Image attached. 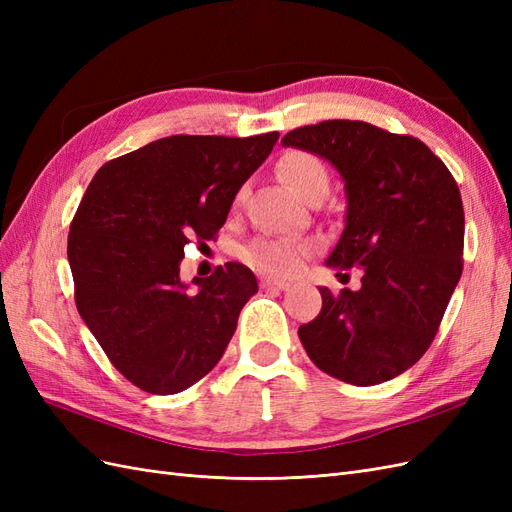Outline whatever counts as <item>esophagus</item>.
Instances as JSON below:
<instances>
[{"label": "esophagus", "mask_w": 512, "mask_h": 512, "mask_svg": "<svg viewBox=\"0 0 512 512\" xmlns=\"http://www.w3.org/2000/svg\"><path fill=\"white\" fill-rule=\"evenodd\" d=\"M260 286L265 288V290H286V288H290V282H286V280H273V277H267V280L260 282Z\"/></svg>", "instance_id": "1"}]
</instances>
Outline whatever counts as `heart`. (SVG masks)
<instances>
[{
	"mask_svg": "<svg viewBox=\"0 0 512 512\" xmlns=\"http://www.w3.org/2000/svg\"><path fill=\"white\" fill-rule=\"evenodd\" d=\"M277 170H280V175L286 179L290 188L305 200L329 192V168L314 153L292 149L284 153L280 164H277ZM241 200L243 190L237 192L235 203H241ZM314 252L316 243L309 239L258 237L243 247L241 256L247 265H252L260 273L286 277L297 273Z\"/></svg>",
	"mask_w": 512,
	"mask_h": 512,
	"instance_id": "b5f03b06",
	"label": "heart"
}]
</instances>
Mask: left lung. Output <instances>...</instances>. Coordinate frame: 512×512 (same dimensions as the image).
<instances>
[{"mask_svg": "<svg viewBox=\"0 0 512 512\" xmlns=\"http://www.w3.org/2000/svg\"><path fill=\"white\" fill-rule=\"evenodd\" d=\"M282 143L318 153L344 177L346 228L327 265L363 273L356 292L320 288V314L299 327L307 356L356 386L404 374L431 346L463 271L457 181L423 141L367 121H320Z\"/></svg>", "mask_w": 512, "mask_h": 512, "instance_id": "obj_1", "label": "left lung"}]
</instances>
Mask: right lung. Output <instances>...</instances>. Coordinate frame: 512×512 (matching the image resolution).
I'll list each match as a JSON object with an SVG mask.
<instances>
[{
  "label": "right lung",
  "instance_id": "obj_1",
  "mask_svg": "<svg viewBox=\"0 0 512 512\" xmlns=\"http://www.w3.org/2000/svg\"><path fill=\"white\" fill-rule=\"evenodd\" d=\"M277 138L175 134L91 179L68 235L74 301L108 361L141 391L179 393L222 359L256 277L226 262L188 290L179 262L190 239H215Z\"/></svg>",
  "mask_w": 512,
  "mask_h": 512
}]
</instances>
